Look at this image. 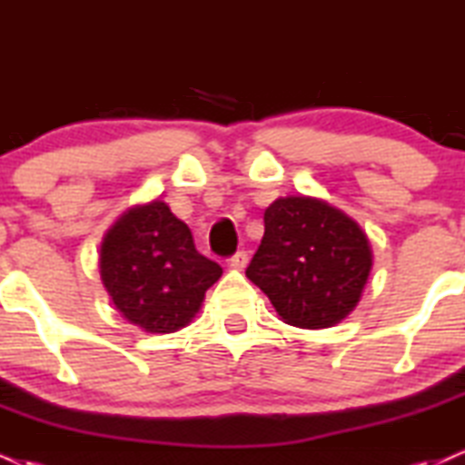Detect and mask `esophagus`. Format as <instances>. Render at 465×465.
I'll list each match as a JSON object with an SVG mask.
<instances>
[{
	"label": "esophagus",
	"instance_id": "esophagus-1",
	"mask_svg": "<svg viewBox=\"0 0 465 465\" xmlns=\"http://www.w3.org/2000/svg\"><path fill=\"white\" fill-rule=\"evenodd\" d=\"M249 264V253L247 251H238V253H233L229 257V266L232 268H238V271H242L244 266Z\"/></svg>",
	"mask_w": 465,
	"mask_h": 465
}]
</instances>
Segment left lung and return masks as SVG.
Returning <instances> with one entry per match:
<instances>
[{"mask_svg":"<svg viewBox=\"0 0 465 465\" xmlns=\"http://www.w3.org/2000/svg\"><path fill=\"white\" fill-rule=\"evenodd\" d=\"M372 268L366 233L342 210L314 197H282L264 212V238L247 277L283 322L338 324L360 303Z\"/></svg>","mask_w":465,"mask_h":465,"instance_id":"obj_1","label":"left lung"}]
</instances>
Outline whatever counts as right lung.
<instances>
[{"instance_id": "1", "label": "right lung", "mask_w": 465, "mask_h": 465, "mask_svg": "<svg viewBox=\"0 0 465 465\" xmlns=\"http://www.w3.org/2000/svg\"><path fill=\"white\" fill-rule=\"evenodd\" d=\"M99 272L123 318L147 333H173L193 321L223 268L194 249L186 223L155 199L108 229Z\"/></svg>"}]
</instances>
